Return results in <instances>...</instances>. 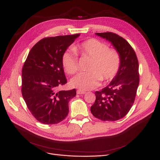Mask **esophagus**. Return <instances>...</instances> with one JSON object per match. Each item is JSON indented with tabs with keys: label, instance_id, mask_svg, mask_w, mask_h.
Returning a JSON list of instances; mask_svg holds the SVG:
<instances>
[{
	"label": "esophagus",
	"instance_id": "1",
	"mask_svg": "<svg viewBox=\"0 0 160 160\" xmlns=\"http://www.w3.org/2000/svg\"><path fill=\"white\" fill-rule=\"evenodd\" d=\"M77 94H79V95H83V94H85L86 92V91H82V90H77Z\"/></svg>",
	"mask_w": 160,
	"mask_h": 160
}]
</instances>
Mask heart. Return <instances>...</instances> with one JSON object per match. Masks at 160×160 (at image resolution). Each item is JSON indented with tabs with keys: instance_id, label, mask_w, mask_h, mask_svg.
<instances>
[{
	"instance_id": "heart-1",
	"label": "heart",
	"mask_w": 160,
	"mask_h": 160,
	"mask_svg": "<svg viewBox=\"0 0 160 160\" xmlns=\"http://www.w3.org/2000/svg\"><path fill=\"white\" fill-rule=\"evenodd\" d=\"M63 53L62 63L65 71L69 74L77 72L78 66L77 54L91 58L88 70L81 72L71 80L72 86L82 91L97 87L100 80L107 82L113 80L118 73L121 66V56L117 50L108 48V46L97 39H87Z\"/></svg>"
}]
</instances>
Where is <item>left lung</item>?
<instances>
[{
	"label": "left lung",
	"instance_id": "1",
	"mask_svg": "<svg viewBox=\"0 0 160 160\" xmlns=\"http://www.w3.org/2000/svg\"><path fill=\"white\" fill-rule=\"evenodd\" d=\"M111 42L121 56V66L116 77L108 86L96 91V100L91 112L104 121L119 120L131 109L139 83V63L135 51L123 38L113 32L95 33Z\"/></svg>",
	"mask_w": 160,
	"mask_h": 160
}]
</instances>
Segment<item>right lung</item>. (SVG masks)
<instances>
[{"instance_id": "right-lung-1", "label": "right lung", "mask_w": 160, "mask_h": 160, "mask_svg": "<svg viewBox=\"0 0 160 160\" xmlns=\"http://www.w3.org/2000/svg\"><path fill=\"white\" fill-rule=\"evenodd\" d=\"M79 36L41 39L32 48L23 65L22 95L32 115L41 123L57 124L68 115L69 102L77 91H58L67 83L62 57Z\"/></svg>"}]
</instances>
